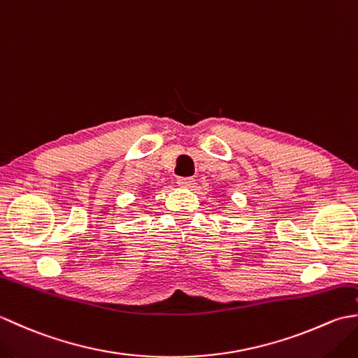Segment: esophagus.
I'll use <instances>...</instances> for the list:
<instances>
[{"mask_svg": "<svg viewBox=\"0 0 358 358\" xmlns=\"http://www.w3.org/2000/svg\"><path fill=\"white\" fill-rule=\"evenodd\" d=\"M194 178H191V177H178L177 178V183H178V186H181V187H192L194 186Z\"/></svg>", "mask_w": 358, "mask_h": 358, "instance_id": "obj_1", "label": "esophagus"}]
</instances>
